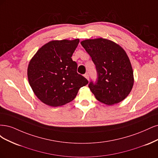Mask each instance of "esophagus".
Wrapping results in <instances>:
<instances>
[{
	"label": "esophagus",
	"instance_id": "1",
	"mask_svg": "<svg viewBox=\"0 0 158 158\" xmlns=\"http://www.w3.org/2000/svg\"><path fill=\"white\" fill-rule=\"evenodd\" d=\"M84 76H85V77L86 79H89V74L88 73H85V75H84Z\"/></svg>",
	"mask_w": 158,
	"mask_h": 158
}]
</instances>
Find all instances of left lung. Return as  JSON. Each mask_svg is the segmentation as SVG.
<instances>
[{"label":"left lung","mask_w":158,"mask_h":158,"mask_svg":"<svg viewBox=\"0 0 158 158\" xmlns=\"http://www.w3.org/2000/svg\"><path fill=\"white\" fill-rule=\"evenodd\" d=\"M81 45L96 65L98 79L89 87L96 98L108 106L123 101L134 84L133 70L124 49L106 39H85Z\"/></svg>","instance_id":"obj_1"}]
</instances>
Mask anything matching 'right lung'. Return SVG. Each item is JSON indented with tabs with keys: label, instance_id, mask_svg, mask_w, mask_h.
<instances>
[{
	"label": "right lung",
	"instance_id": "right-lung-1",
	"mask_svg": "<svg viewBox=\"0 0 158 158\" xmlns=\"http://www.w3.org/2000/svg\"><path fill=\"white\" fill-rule=\"evenodd\" d=\"M79 39L54 40L44 44L30 60L29 83L37 97L46 105L58 107L72 102L79 89L89 81L77 72L72 56Z\"/></svg>",
	"mask_w": 158,
	"mask_h": 158
}]
</instances>
